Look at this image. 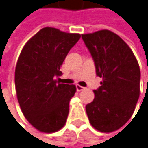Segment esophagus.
Returning a JSON list of instances; mask_svg holds the SVG:
<instances>
[{
    "instance_id": "esophagus-1",
    "label": "esophagus",
    "mask_w": 148,
    "mask_h": 148,
    "mask_svg": "<svg viewBox=\"0 0 148 148\" xmlns=\"http://www.w3.org/2000/svg\"><path fill=\"white\" fill-rule=\"evenodd\" d=\"M85 88H83V87H82V86H80V85H76V89H77V91H82V90H83Z\"/></svg>"
}]
</instances>
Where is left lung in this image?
Segmentation results:
<instances>
[{"label": "left lung", "mask_w": 148, "mask_h": 148, "mask_svg": "<svg viewBox=\"0 0 148 148\" xmlns=\"http://www.w3.org/2000/svg\"><path fill=\"white\" fill-rule=\"evenodd\" d=\"M92 55L97 75L103 78L86 105L90 125L99 132L121 128L132 116L140 97V66L128 45L116 33L101 29L82 34Z\"/></svg>", "instance_id": "obj_1"}]
</instances>
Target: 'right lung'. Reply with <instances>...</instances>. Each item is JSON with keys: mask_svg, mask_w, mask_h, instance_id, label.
Listing matches in <instances>:
<instances>
[{"mask_svg": "<svg viewBox=\"0 0 148 148\" xmlns=\"http://www.w3.org/2000/svg\"><path fill=\"white\" fill-rule=\"evenodd\" d=\"M80 38L79 33L45 27L28 40L19 55L15 71L17 100L25 119L39 132H58L66 122L76 87L55 78L62 75L60 66Z\"/></svg>", "mask_w": 148, "mask_h": 148, "instance_id": "obj_1", "label": "right lung"}]
</instances>
